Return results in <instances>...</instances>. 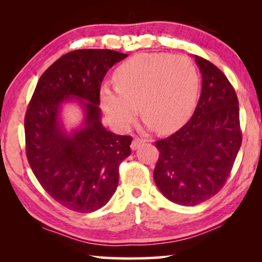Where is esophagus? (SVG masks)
<instances>
[{"label":"esophagus","mask_w":262,"mask_h":262,"mask_svg":"<svg viewBox=\"0 0 262 262\" xmlns=\"http://www.w3.org/2000/svg\"><path fill=\"white\" fill-rule=\"evenodd\" d=\"M146 141L145 139H143V138H139V137H136L134 141H132V143H131V149L132 150H136V149H138L139 146H141L142 144H144Z\"/></svg>","instance_id":"obj_1"}]
</instances>
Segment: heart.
<instances>
[{
    "mask_svg": "<svg viewBox=\"0 0 262 262\" xmlns=\"http://www.w3.org/2000/svg\"><path fill=\"white\" fill-rule=\"evenodd\" d=\"M114 81L117 85H101L100 101L120 131L137 119L139 105L148 126L173 132L191 119L199 99L198 69L186 56L138 55L118 68Z\"/></svg>",
    "mask_w": 262,
    "mask_h": 262,
    "instance_id": "1",
    "label": "heart"
}]
</instances>
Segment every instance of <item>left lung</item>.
I'll return each instance as SVG.
<instances>
[{
  "mask_svg": "<svg viewBox=\"0 0 262 262\" xmlns=\"http://www.w3.org/2000/svg\"><path fill=\"white\" fill-rule=\"evenodd\" d=\"M202 94L191 119L155 143L160 156L154 180L175 204L193 206L217 194L227 182L242 143L238 100L227 76L195 56Z\"/></svg>",
  "mask_w": 262,
  "mask_h": 262,
  "instance_id": "obj_1",
  "label": "left lung"
}]
</instances>
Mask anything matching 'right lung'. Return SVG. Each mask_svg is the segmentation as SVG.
I'll use <instances>...</instances> for the list:
<instances>
[{"mask_svg": "<svg viewBox=\"0 0 262 262\" xmlns=\"http://www.w3.org/2000/svg\"><path fill=\"white\" fill-rule=\"evenodd\" d=\"M127 55L113 50H75L39 78L25 116L28 163L41 187L60 205L81 213L105 206L116 192L119 164L131 154V136L101 124L100 87L114 64ZM76 97L82 126L70 134L59 121L60 106Z\"/></svg>", "mask_w": 262, "mask_h": 262, "instance_id": "right-lung-1", "label": "right lung"}]
</instances>
